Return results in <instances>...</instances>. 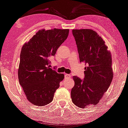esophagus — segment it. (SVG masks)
Wrapping results in <instances>:
<instances>
[{
  "instance_id": "34e87169",
  "label": "esophagus",
  "mask_w": 128,
  "mask_h": 128,
  "mask_svg": "<svg viewBox=\"0 0 128 128\" xmlns=\"http://www.w3.org/2000/svg\"><path fill=\"white\" fill-rule=\"evenodd\" d=\"M64 77H65V78H70V75L69 74H64Z\"/></svg>"
}]
</instances>
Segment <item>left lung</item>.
I'll list each match as a JSON object with an SVG mask.
<instances>
[{
    "mask_svg": "<svg viewBox=\"0 0 128 128\" xmlns=\"http://www.w3.org/2000/svg\"><path fill=\"white\" fill-rule=\"evenodd\" d=\"M80 62H84V78L73 77L74 86L72 89L73 104L84 108L97 105L108 90L113 78L112 56L105 42L90 29L73 30Z\"/></svg>",
    "mask_w": 128,
    "mask_h": 128,
    "instance_id": "obj_1",
    "label": "left lung"
}]
</instances>
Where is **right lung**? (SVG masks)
Segmentation results:
<instances>
[{
	"label": "right lung",
	"mask_w": 128,
	"mask_h": 128,
	"mask_svg": "<svg viewBox=\"0 0 128 128\" xmlns=\"http://www.w3.org/2000/svg\"><path fill=\"white\" fill-rule=\"evenodd\" d=\"M69 29L40 30L22 46L18 69L19 83L27 99L36 106L53 100L64 74L50 68V58L68 38Z\"/></svg>",
	"instance_id": "right-lung-1"
}]
</instances>
